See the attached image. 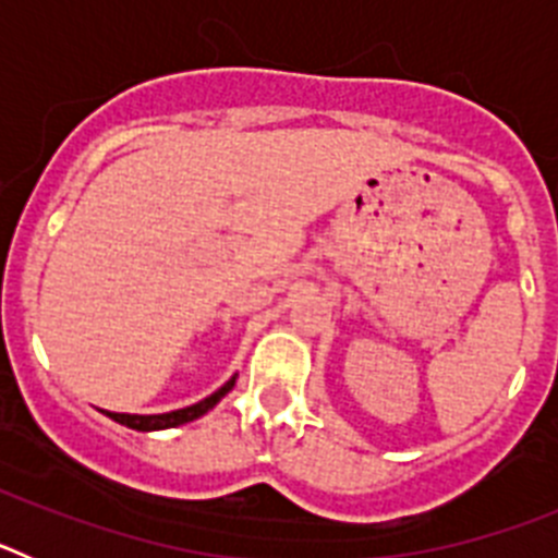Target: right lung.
I'll use <instances>...</instances> for the list:
<instances>
[{
    "label": "right lung",
    "mask_w": 558,
    "mask_h": 558,
    "mask_svg": "<svg viewBox=\"0 0 558 558\" xmlns=\"http://www.w3.org/2000/svg\"><path fill=\"white\" fill-rule=\"evenodd\" d=\"M231 386H234V377H231L223 388H218V391L211 393V397L201 399L198 405L181 408V411H172V413H159V416H136V413H108V411H102V413H106V416H111L113 422H120V425L131 427V430H165V427L184 425V422H192V418L204 416L206 411H211V408L218 405L220 399L231 391Z\"/></svg>",
    "instance_id": "add662e5"
}]
</instances>
